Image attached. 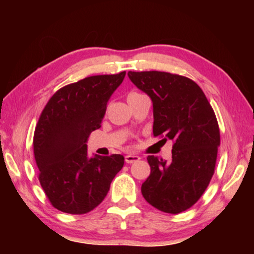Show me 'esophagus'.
Wrapping results in <instances>:
<instances>
[{
	"label": "esophagus",
	"instance_id": "34e87169",
	"mask_svg": "<svg viewBox=\"0 0 254 254\" xmlns=\"http://www.w3.org/2000/svg\"><path fill=\"white\" fill-rule=\"evenodd\" d=\"M137 161H140V156H136V155H127L126 157H125V162H126L127 164H131V163L137 162Z\"/></svg>",
	"mask_w": 254,
	"mask_h": 254
}]
</instances>
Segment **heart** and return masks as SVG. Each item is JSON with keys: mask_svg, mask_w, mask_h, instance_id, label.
Listing matches in <instances>:
<instances>
[{"mask_svg": "<svg viewBox=\"0 0 254 254\" xmlns=\"http://www.w3.org/2000/svg\"><path fill=\"white\" fill-rule=\"evenodd\" d=\"M133 93H136V92H130V93H129V95H133Z\"/></svg>", "mask_w": 254, "mask_h": 254, "instance_id": "obj_1", "label": "heart"}]
</instances>
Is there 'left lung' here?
<instances>
[{"label":"left lung","instance_id":"1","mask_svg":"<svg viewBox=\"0 0 254 254\" xmlns=\"http://www.w3.org/2000/svg\"><path fill=\"white\" fill-rule=\"evenodd\" d=\"M128 77L151 98L154 136L173 142L170 162L147 157L150 176L142 195L158 210L179 214L200 199L214 175L221 141L216 116L200 86L185 76L128 71Z\"/></svg>","mask_w":254,"mask_h":254}]
</instances>
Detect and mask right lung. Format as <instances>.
Returning a JSON list of instances; mask_svg holds the SVG:
<instances>
[{"instance_id": "add662e5", "label": "right lung", "mask_w": 254, "mask_h": 254, "mask_svg": "<svg viewBox=\"0 0 254 254\" xmlns=\"http://www.w3.org/2000/svg\"><path fill=\"white\" fill-rule=\"evenodd\" d=\"M126 71L90 76L58 90L40 114L33 136L39 182L52 206L86 214L105 199L123 169V155L88 157L89 135L98 129Z\"/></svg>"}]
</instances>
